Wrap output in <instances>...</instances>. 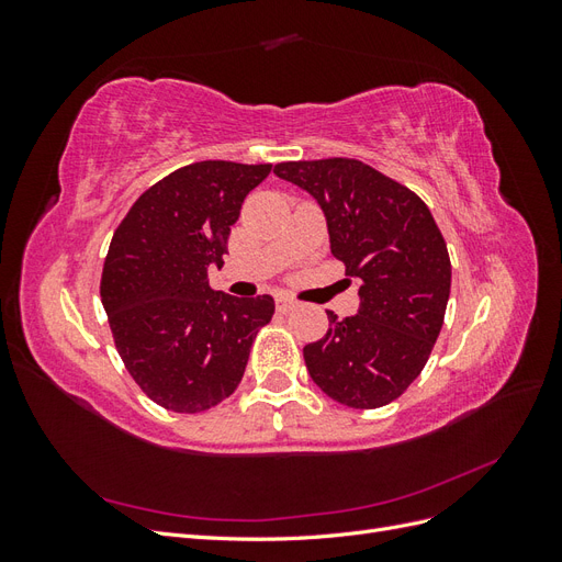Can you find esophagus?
<instances>
[{"instance_id": "34e87169", "label": "esophagus", "mask_w": 562, "mask_h": 562, "mask_svg": "<svg viewBox=\"0 0 562 562\" xmlns=\"http://www.w3.org/2000/svg\"><path fill=\"white\" fill-rule=\"evenodd\" d=\"M295 307H297L295 300H291V297H288V295H279V297H277V310H279L281 314L293 312Z\"/></svg>"}]
</instances>
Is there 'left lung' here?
<instances>
[{"instance_id":"1","label":"left lung","mask_w":562,"mask_h":562,"mask_svg":"<svg viewBox=\"0 0 562 562\" xmlns=\"http://www.w3.org/2000/svg\"><path fill=\"white\" fill-rule=\"evenodd\" d=\"M281 180L314 196L330 252L359 285V312L304 347L316 386L372 411L398 398L427 366L443 328L452 267L431 211L407 187L356 159L277 164Z\"/></svg>"}]
</instances>
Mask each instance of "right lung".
<instances>
[{
    "instance_id": "obj_1",
    "label": "right lung",
    "mask_w": 562,
    "mask_h": 562,
    "mask_svg": "<svg viewBox=\"0 0 562 562\" xmlns=\"http://www.w3.org/2000/svg\"><path fill=\"white\" fill-rule=\"evenodd\" d=\"M271 164L199 161L133 203L116 227L100 297L116 351L145 394L173 413H201L239 386L274 297H232L209 285L225 265L232 225Z\"/></svg>"
}]
</instances>
